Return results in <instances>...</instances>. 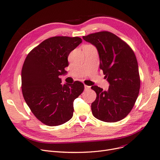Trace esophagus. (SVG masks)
Segmentation results:
<instances>
[{
  "instance_id": "34e87169",
  "label": "esophagus",
  "mask_w": 160,
  "mask_h": 160,
  "mask_svg": "<svg viewBox=\"0 0 160 160\" xmlns=\"http://www.w3.org/2000/svg\"><path fill=\"white\" fill-rule=\"evenodd\" d=\"M84 88H85V90H88L90 88V86H86V85H84Z\"/></svg>"
}]
</instances>
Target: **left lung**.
Listing matches in <instances>:
<instances>
[{
  "label": "left lung",
  "instance_id": "1",
  "mask_svg": "<svg viewBox=\"0 0 160 160\" xmlns=\"http://www.w3.org/2000/svg\"><path fill=\"white\" fill-rule=\"evenodd\" d=\"M82 38L97 48L99 67L110 84L107 91L92 86L97 94L92 103V114L103 122H118L130 112L139 93L135 55L128 44L112 32H98Z\"/></svg>",
  "mask_w": 160,
  "mask_h": 160
}]
</instances>
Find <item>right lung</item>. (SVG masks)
I'll list each match as a JSON object with an SVG mask.
<instances>
[{"mask_svg":"<svg viewBox=\"0 0 160 160\" xmlns=\"http://www.w3.org/2000/svg\"><path fill=\"white\" fill-rule=\"evenodd\" d=\"M82 42L77 37L48 38L32 50L24 61V99L37 118L47 126H59L71 120L74 101L84 91L82 82L63 84L59 78L67 73L69 53Z\"/></svg>","mask_w":160,"mask_h":160,"instance_id":"add662e5","label":"right lung"}]
</instances>
